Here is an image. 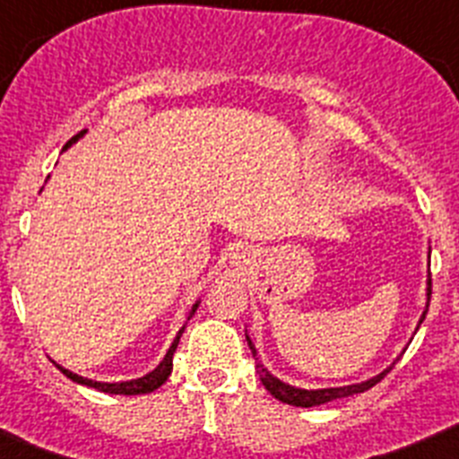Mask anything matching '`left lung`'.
<instances>
[{"instance_id": "1", "label": "left lung", "mask_w": 459, "mask_h": 459, "mask_svg": "<svg viewBox=\"0 0 459 459\" xmlns=\"http://www.w3.org/2000/svg\"><path fill=\"white\" fill-rule=\"evenodd\" d=\"M429 296H432V275L428 278V306H429ZM425 312H423V317H420V322L425 319ZM248 347H250V351H253V356H257V351H255V344L250 342V338H248ZM391 370H393V366L386 368L384 372H379L377 377H372V379L360 381V384H351V386L303 391V388H294V386H290V384H282L280 379H275V377L271 375V372L266 370V368L257 360L259 379H262V384H264L266 391H269L275 400H280V403L294 404V407H317V404L331 403V400H338V397H347V395H354V393H363V391H368V388L375 386V384H379V381L384 379V377H386Z\"/></svg>"}]
</instances>
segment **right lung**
I'll return each instance as SVG.
<instances>
[{"label": "right lung", "instance_id": "1", "mask_svg": "<svg viewBox=\"0 0 459 459\" xmlns=\"http://www.w3.org/2000/svg\"><path fill=\"white\" fill-rule=\"evenodd\" d=\"M82 133H84V131H82ZM82 133H78V135H75V137H71V140L66 142V147H64V149H68V147H71L73 142L78 140V137L82 135ZM195 310H197V303H195V306H193V310H190V317H193V315H195ZM181 333H184V328H181V331H179V335H177V338H174L172 347H169V351H168V354H165V359L160 360V366H158L156 370H153V372H149V375L140 377V379H133V381H121V384H105V381H93V379H84V377L75 375V372H71V370H64L62 366H56V368H59V370H62L64 375L68 377V379L78 381V384H84V386H89V388H96V391H103V393H115V395H142V393H152V391H156L158 386H163L165 381H168L169 372H172V356H174V351H177V344H179V338H181Z\"/></svg>", "mask_w": 459, "mask_h": 459}]
</instances>
